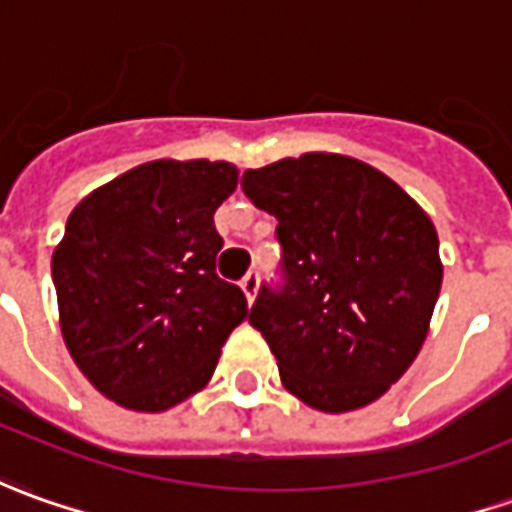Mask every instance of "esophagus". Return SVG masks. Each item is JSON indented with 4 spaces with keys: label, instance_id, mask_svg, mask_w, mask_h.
Listing matches in <instances>:
<instances>
[{
    "label": "esophagus",
    "instance_id": "esophagus-1",
    "mask_svg": "<svg viewBox=\"0 0 512 512\" xmlns=\"http://www.w3.org/2000/svg\"><path fill=\"white\" fill-rule=\"evenodd\" d=\"M257 285H260V274H257V271H249V274H246V277L241 280L243 294H246V300H249V302H255Z\"/></svg>",
    "mask_w": 512,
    "mask_h": 512
}]
</instances>
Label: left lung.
I'll return each mask as SVG.
<instances>
[{"mask_svg":"<svg viewBox=\"0 0 512 512\" xmlns=\"http://www.w3.org/2000/svg\"><path fill=\"white\" fill-rule=\"evenodd\" d=\"M241 187L277 218L280 285H260L249 322L283 387L319 412L381 398L423 347L440 297V241L381 170L302 154L246 170Z\"/></svg>","mask_w":512,"mask_h":512,"instance_id":"8db88e82","label":"left lung"}]
</instances>
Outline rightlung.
Wrapping results in <instances>:
<instances>
[{
  "mask_svg": "<svg viewBox=\"0 0 512 512\" xmlns=\"http://www.w3.org/2000/svg\"><path fill=\"white\" fill-rule=\"evenodd\" d=\"M238 168L156 159L97 187L66 218L52 283L66 350L97 392L165 412L204 387L229 333L249 316L218 277L212 215Z\"/></svg>",
  "mask_w": 512,
  "mask_h": 512,
  "instance_id": "right-lung-1",
  "label": "right lung"
}]
</instances>
